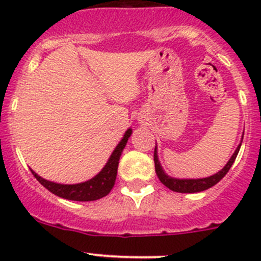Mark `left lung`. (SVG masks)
I'll list each match as a JSON object with an SVG mask.
<instances>
[{
	"label": "left lung",
	"instance_id": "obj_1",
	"mask_svg": "<svg viewBox=\"0 0 261 261\" xmlns=\"http://www.w3.org/2000/svg\"><path fill=\"white\" fill-rule=\"evenodd\" d=\"M241 143H243V141H241ZM240 146H241V144L238 146V149L235 150V152H233L232 156L230 158V160L227 162V164H226L225 167L220 170V172L211 175V177L201 178V179H177V178L169 177L168 174H165V172L163 170L162 165H160L159 159H158L156 146H155V150H154L155 172H156V175H158V178H159V180L173 192H178V193H197V192L206 191V189L211 188V187L215 186V184H217L218 181L222 179L226 174H227V172L230 170L231 165L233 164L236 156H238Z\"/></svg>",
	"mask_w": 261,
	"mask_h": 261
}]
</instances>
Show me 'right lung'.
Masks as SVG:
<instances>
[{
	"mask_svg": "<svg viewBox=\"0 0 261 261\" xmlns=\"http://www.w3.org/2000/svg\"><path fill=\"white\" fill-rule=\"evenodd\" d=\"M133 130L128 128L123 135L122 140L118 143L116 146L114 152L110 156L109 162L103 167V169L93 177L92 179L83 181V183L78 184H59L54 183V181H49L40 175L36 174L34 170H31L34 177L38 179L40 184H43L49 192L58 197H62L64 199H70V201H80V202H88V201H96V199L102 198V197L107 196L114 188L116 175H117V168H118V160H120L121 152L125 149L126 143H127L128 138L131 136Z\"/></svg>",
	"mask_w": 261,
	"mask_h": 261,
	"instance_id": "obj_1",
	"label": "right lung"
}]
</instances>
